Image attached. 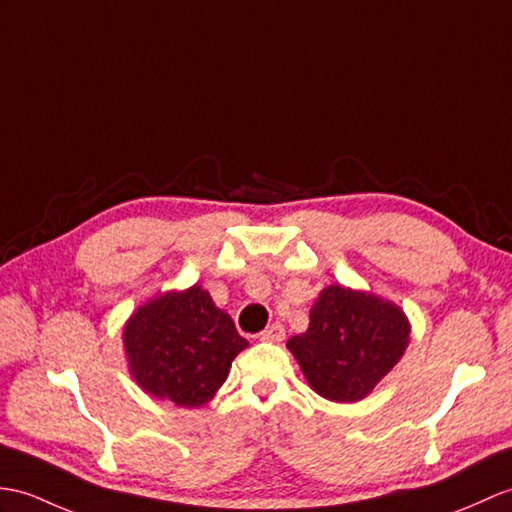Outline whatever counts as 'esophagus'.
<instances>
[{
    "label": "esophagus",
    "instance_id": "34e87169",
    "mask_svg": "<svg viewBox=\"0 0 512 512\" xmlns=\"http://www.w3.org/2000/svg\"><path fill=\"white\" fill-rule=\"evenodd\" d=\"M259 338L264 342H281L285 338V329H283V325L275 323V325H270L266 331H261Z\"/></svg>",
    "mask_w": 512,
    "mask_h": 512
}]
</instances>
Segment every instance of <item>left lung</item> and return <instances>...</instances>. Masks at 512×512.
Returning a JSON list of instances; mask_svg holds the SVG:
<instances>
[{
    "mask_svg": "<svg viewBox=\"0 0 512 512\" xmlns=\"http://www.w3.org/2000/svg\"><path fill=\"white\" fill-rule=\"evenodd\" d=\"M410 331L397 303L347 285H327L312 305L310 325L285 347L320 397L355 403L397 366Z\"/></svg>",
    "mask_w": 512,
    "mask_h": 512,
    "instance_id": "left-lung-1",
    "label": "left lung"
}]
</instances>
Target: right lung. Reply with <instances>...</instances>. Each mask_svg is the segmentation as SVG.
Masks as SVG:
<instances>
[{
    "instance_id": "1",
    "label": "right lung",
    "mask_w": 512,
    "mask_h": 512,
    "mask_svg": "<svg viewBox=\"0 0 512 512\" xmlns=\"http://www.w3.org/2000/svg\"><path fill=\"white\" fill-rule=\"evenodd\" d=\"M128 373L150 397L200 408L227 382L248 342L202 285L139 305L122 329Z\"/></svg>"
}]
</instances>
